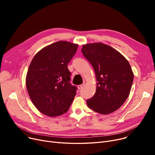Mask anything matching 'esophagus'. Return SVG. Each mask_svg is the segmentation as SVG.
<instances>
[{"mask_svg":"<svg viewBox=\"0 0 155 155\" xmlns=\"http://www.w3.org/2000/svg\"><path fill=\"white\" fill-rule=\"evenodd\" d=\"M84 85H78V88L79 89V90H80V89H82L83 87H84Z\"/></svg>","mask_w":155,"mask_h":155,"instance_id":"1","label":"esophagus"}]
</instances>
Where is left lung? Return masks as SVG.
<instances>
[{"label": "left lung", "mask_w": 155, "mask_h": 155, "mask_svg": "<svg viewBox=\"0 0 155 155\" xmlns=\"http://www.w3.org/2000/svg\"><path fill=\"white\" fill-rule=\"evenodd\" d=\"M82 52L95 72L97 89L87 101L88 107L102 114L114 112L127 99L134 80L128 61L113 48L101 43L84 45Z\"/></svg>", "instance_id": "obj_1"}]
</instances>
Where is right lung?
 <instances>
[{"label":"right lung","mask_w":155,"mask_h":155,"mask_svg":"<svg viewBox=\"0 0 155 155\" xmlns=\"http://www.w3.org/2000/svg\"><path fill=\"white\" fill-rule=\"evenodd\" d=\"M78 45L58 41L45 47L32 60L26 76V87L35 107L44 114L54 117L67 112L77 87L70 82L68 63Z\"/></svg>","instance_id":"1"}]
</instances>
